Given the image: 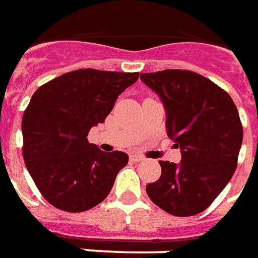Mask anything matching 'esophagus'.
<instances>
[{
  "label": "esophagus",
  "mask_w": 258,
  "mask_h": 258,
  "mask_svg": "<svg viewBox=\"0 0 258 258\" xmlns=\"http://www.w3.org/2000/svg\"><path fill=\"white\" fill-rule=\"evenodd\" d=\"M144 157L140 154H132L131 155V161H135V162H139V161H143Z\"/></svg>",
  "instance_id": "obj_1"
}]
</instances>
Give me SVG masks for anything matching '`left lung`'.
Instances as JSON below:
<instances>
[{
  "instance_id": "8db88e82",
  "label": "left lung",
  "mask_w": 258,
  "mask_h": 258,
  "mask_svg": "<svg viewBox=\"0 0 258 258\" xmlns=\"http://www.w3.org/2000/svg\"><path fill=\"white\" fill-rule=\"evenodd\" d=\"M140 79L160 96L167 135L180 164L160 161L161 176L146 186L150 200L171 215L202 213L224 190L237 165L243 127L231 96L202 75L165 69Z\"/></svg>"
}]
</instances>
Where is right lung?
Segmentation results:
<instances>
[{
  "label": "right lung",
  "mask_w": 258,
  "mask_h": 258,
  "mask_svg": "<svg viewBox=\"0 0 258 258\" xmlns=\"http://www.w3.org/2000/svg\"><path fill=\"white\" fill-rule=\"evenodd\" d=\"M138 72L78 69L40 86L22 119L23 160L40 193L54 207L82 213L108 196L127 164L122 151L104 153L89 143L116 98Z\"/></svg>",
  "instance_id": "obj_1"
}]
</instances>
